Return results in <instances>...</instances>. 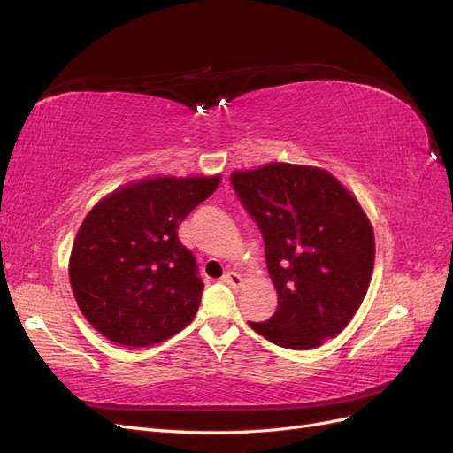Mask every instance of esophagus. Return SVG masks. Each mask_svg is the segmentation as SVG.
Here are the masks:
<instances>
[{"label":"esophagus","instance_id":"esophagus-1","mask_svg":"<svg viewBox=\"0 0 453 453\" xmlns=\"http://www.w3.org/2000/svg\"><path fill=\"white\" fill-rule=\"evenodd\" d=\"M223 283H226V285H230V287H240L242 285V276L238 272H226L225 276H223Z\"/></svg>","mask_w":453,"mask_h":453}]
</instances>
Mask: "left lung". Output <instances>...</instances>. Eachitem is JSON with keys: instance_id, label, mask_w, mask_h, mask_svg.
I'll return each instance as SVG.
<instances>
[{"instance_id": "1", "label": "left lung", "mask_w": 453, "mask_h": 453, "mask_svg": "<svg viewBox=\"0 0 453 453\" xmlns=\"http://www.w3.org/2000/svg\"><path fill=\"white\" fill-rule=\"evenodd\" d=\"M230 185L265 240L278 310L250 321L272 344L311 349L344 331L366 295L374 232L359 202L334 177L273 162L234 172Z\"/></svg>"}]
</instances>
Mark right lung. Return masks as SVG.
<instances>
[{
	"instance_id": "1",
	"label": "right lung",
	"mask_w": 453,
	"mask_h": 453,
	"mask_svg": "<svg viewBox=\"0 0 453 453\" xmlns=\"http://www.w3.org/2000/svg\"><path fill=\"white\" fill-rule=\"evenodd\" d=\"M221 177H155L94 205L70 257V281L88 323L115 344L145 348L193 321L203 283L177 228Z\"/></svg>"
}]
</instances>
